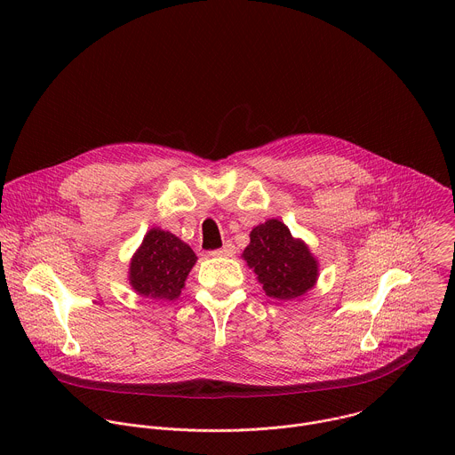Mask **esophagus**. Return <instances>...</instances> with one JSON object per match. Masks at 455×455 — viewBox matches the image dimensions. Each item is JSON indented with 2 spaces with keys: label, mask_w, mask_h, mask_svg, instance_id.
<instances>
[{
  "label": "esophagus",
  "mask_w": 455,
  "mask_h": 455,
  "mask_svg": "<svg viewBox=\"0 0 455 455\" xmlns=\"http://www.w3.org/2000/svg\"><path fill=\"white\" fill-rule=\"evenodd\" d=\"M234 253H235V246L230 241H227L220 250L212 251V255H218V257H232Z\"/></svg>",
  "instance_id": "esophagus-1"
}]
</instances>
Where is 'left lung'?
<instances>
[{"label":"left lung","instance_id":"left-lung-1","mask_svg":"<svg viewBox=\"0 0 455 455\" xmlns=\"http://www.w3.org/2000/svg\"><path fill=\"white\" fill-rule=\"evenodd\" d=\"M241 257L263 284L265 293L277 300L302 297L318 279L316 257L279 220L253 227Z\"/></svg>","mask_w":455,"mask_h":455}]
</instances>
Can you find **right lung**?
<instances>
[{
  "label": "right lung",
  "instance_id": "right-lung-1",
  "mask_svg": "<svg viewBox=\"0 0 455 455\" xmlns=\"http://www.w3.org/2000/svg\"><path fill=\"white\" fill-rule=\"evenodd\" d=\"M198 257L174 234L151 228L129 263L127 281L139 295L153 300H176Z\"/></svg>",
  "mask_w": 455,
  "mask_h": 455
}]
</instances>
